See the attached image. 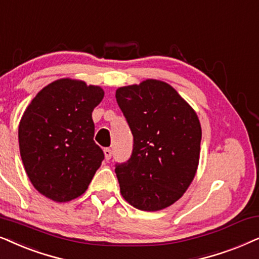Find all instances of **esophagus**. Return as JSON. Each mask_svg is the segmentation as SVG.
<instances>
[{"label":"esophagus","instance_id":"1","mask_svg":"<svg viewBox=\"0 0 259 259\" xmlns=\"http://www.w3.org/2000/svg\"><path fill=\"white\" fill-rule=\"evenodd\" d=\"M111 149H110V148H105L104 149V155H105V158L106 160H110V158H111Z\"/></svg>","mask_w":259,"mask_h":259}]
</instances>
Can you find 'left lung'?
<instances>
[{
  "mask_svg": "<svg viewBox=\"0 0 259 259\" xmlns=\"http://www.w3.org/2000/svg\"><path fill=\"white\" fill-rule=\"evenodd\" d=\"M116 99L134 136L132 157L115 169L120 194L141 211L173 205L198 169V115L173 86L156 79L118 88Z\"/></svg>",
  "mask_w": 259,
  "mask_h": 259,
  "instance_id": "1",
  "label": "left lung"
}]
</instances>
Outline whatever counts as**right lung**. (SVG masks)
<instances>
[{"instance_id": "right-lung-1", "label": "right lung", "mask_w": 259, "mask_h": 259, "mask_svg": "<svg viewBox=\"0 0 259 259\" xmlns=\"http://www.w3.org/2000/svg\"><path fill=\"white\" fill-rule=\"evenodd\" d=\"M104 98L101 86L61 78L37 92L19 124L20 154L30 182L55 202L88 189L104 160L95 143L92 111Z\"/></svg>"}]
</instances>
